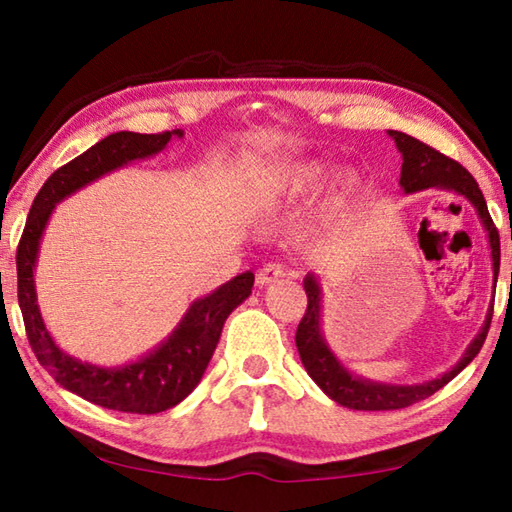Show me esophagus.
Segmentation results:
<instances>
[{"mask_svg": "<svg viewBox=\"0 0 512 512\" xmlns=\"http://www.w3.org/2000/svg\"><path fill=\"white\" fill-rule=\"evenodd\" d=\"M286 277V268L279 264H266L262 270L257 273V286H270L275 281Z\"/></svg>", "mask_w": 512, "mask_h": 512, "instance_id": "esophagus-1", "label": "esophagus"}]
</instances>
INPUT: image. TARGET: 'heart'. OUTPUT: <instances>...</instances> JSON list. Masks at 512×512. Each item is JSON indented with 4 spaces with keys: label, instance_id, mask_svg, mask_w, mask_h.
<instances>
[{
    "label": "heart",
    "instance_id": "1",
    "mask_svg": "<svg viewBox=\"0 0 512 512\" xmlns=\"http://www.w3.org/2000/svg\"><path fill=\"white\" fill-rule=\"evenodd\" d=\"M336 173L332 162L312 156H297L277 162V165L264 169L250 182V198L262 206H290L312 200L314 195L325 189ZM363 180L358 173L347 171L336 178L325 202V213L336 215L347 209L358 195H361Z\"/></svg>",
    "mask_w": 512,
    "mask_h": 512
}]
</instances>
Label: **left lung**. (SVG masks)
Here are the masks:
<instances>
[{"label": "left lung", "mask_w": 512, "mask_h": 512, "mask_svg": "<svg viewBox=\"0 0 512 512\" xmlns=\"http://www.w3.org/2000/svg\"><path fill=\"white\" fill-rule=\"evenodd\" d=\"M387 134L394 138V143L402 156V169H400L402 193L409 195L424 189H440V191L460 195V198H464L466 202H471L488 237V248H491V262H493V288H495L497 275H499V233L491 220V213H488L486 200L480 187H477L475 178L460 165V162L442 156L440 151L420 143V140L402 132H394V129H389ZM303 290H306L308 295V310L303 314V319L297 328V336H295L301 363L306 367V372L310 374L314 383L323 389L325 396L332 398L334 402H339V405L347 409H356V411L402 409V407L413 405V402L429 398L431 394H436L438 389H442L449 380L458 376L462 369L469 365L477 354H480L493 319V303H491L480 332L475 334V339L469 343V347H466L460 361L455 363L449 372L416 385L380 383V380L363 378L350 372V369L339 361V356L332 352V347L323 334V321H321L323 288H321L319 275L308 273L303 277Z\"/></svg>", "instance_id": "obj_1"}]
</instances>
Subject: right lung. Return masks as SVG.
<instances>
[{
	"instance_id": "add662e5",
	"label": "right lung",
	"mask_w": 512,
	"mask_h": 512,
	"mask_svg": "<svg viewBox=\"0 0 512 512\" xmlns=\"http://www.w3.org/2000/svg\"><path fill=\"white\" fill-rule=\"evenodd\" d=\"M182 136V129H173L165 134L116 132L99 140L46 180L30 206L17 248V297L32 352L63 389L105 409L160 413L187 398L209 367L228 314L250 297L255 284V275L246 270L209 295L195 299L165 341L123 365L107 367L70 356L61 350L43 323L37 303L35 266L54 206L107 173L160 154L171 138Z\"/></svg>"
}]
</instances>
